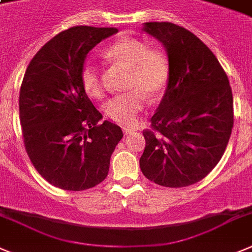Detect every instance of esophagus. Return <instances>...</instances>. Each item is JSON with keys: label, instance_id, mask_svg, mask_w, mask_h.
Returning a JSON list of instances; mask_svg holds the SVG:
<instances>
[{"label": "esophagus", "instance_id": "1", "mask_svg": "<svg viewBox=\"0 0 252 252\" xmlns=\"http://www.w3.org/2000/svg\"><path fill=\"white\" fill-rule=\"evenodd\" d=\"M122 130H124L125 135H131V133H133L136 131L135 128H132V127H124Z\"/></svg>", "mask_w": 252, "mask_h": 252}]
</instances>
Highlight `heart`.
<instances>
[{
  "instance_id": "obj_1",
  "label": "heart",
  "mask_w": 252,
  "mask_h": 252,
  "mask_svg": "<svg viewBox=\"0 0 252 252\" xmlns=\"http://www.w3.org/2000/svg\"><path fill=\"white\" fill-rule=\"evenodd\" d=\"M103 57L130 68L128 94L110 98L103 106L106 116L121 125H133L145 107V94L155 98L165 90L170 76L167 56L161 50L150 48L145 41L122 37L103 50ZM81 84L87 96L98 98L103 94L100 71L86 63L81 71Z\"/></svg>"
}]
</instances>
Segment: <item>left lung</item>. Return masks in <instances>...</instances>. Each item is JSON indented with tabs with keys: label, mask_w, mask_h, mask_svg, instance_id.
<instances>
[{
	"label": "left lung",
	"mask_w": 252,
	"mask_h": 252,
	"mask_svg": "<svg viewBox=\"0 0 252 252\" xmlns=\"http://www.w3.org/2000/svg\"><path fill=\"white\" fill-rule=\"evenodd\" d=\"M142 31L165 47L170 76L144 131L141 171L166 188H185L211 172L234 126V100L225 71L192 32L171 22H146Z\"/></svg>",
	"instance_id": "left-lung-1"
}]
</instances>
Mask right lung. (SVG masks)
Returning a JSON list of instances; mask_svg holds the SVG:
<instances>
[{
  "label": "right lung",
  "instance_id": "1",
  "mask_svg": "<svg viewBox=\"0 0 252 252\" xmlns=\"http://www.w3.org/2000/svg\"><path fill=\"white\" fill-rule=\"evenodd\" d=\"M114 27L77 26L48 41L30 62L20 90L25 147L38 174L67 191L91 189L106 179L124 133L102 120L87 97L81 71L87 54L117 33Z\"/></svg>",
  "mask_w": 252,
  "mask_h": 252
}]
</instances>
